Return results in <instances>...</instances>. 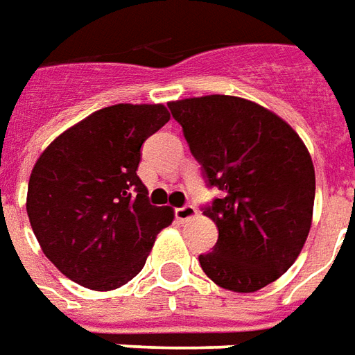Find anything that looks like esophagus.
<instances>
[{
  "mask_svg": "<svg viewBox=\"0 0 355 355\" xmlns=\"http://www.w3.org/2000/svg\"><path fill=\"white\" fill-rule=\"evenodd\" d=\"M196 215H198V211H196V207L190 205V203H186L182 207L175 209V216H177V220H180V223H186V220H190V218H193Z\"/></svg>",
  "mask_w": 355,
  "mask_h": 355,
  "instance_id": "esophagus-1",
  "label": "esophagus"
}]
</instances>
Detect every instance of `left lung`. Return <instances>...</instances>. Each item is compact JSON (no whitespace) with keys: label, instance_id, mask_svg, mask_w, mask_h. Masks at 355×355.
I'll return each instance as SVG.
<instances>
[{"label":"left lung","instance_id":"left-lung-1","mask_svg":"<svg viewBox=\"0 0 355 355\" xmlns=\"http://www.w3.org/2000/svg\"><path fill=\"white\" fill-rule=\"evenodd\" d=\"M209 188L218 228L203 272L224 289L254 293L285 274L312 226L315 173L291 125L245 98L209 94L167 104Z\"/></svg>","mask_w":355,"mask_h":355}]
</instances>
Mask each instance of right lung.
<instances>
[{
  "label": "right lung",
  "instance_id": "1",
  "mask_svg": "<svg viewBox=\"0 0 355 355\" xmlns=\"http://www.w3.org/2000/svg\"><path fill=\"white\" fill-rule=\"evenodd\" d=\"M163 104H116L70 127L35 162L26 211L43 253L72 282L112 291L139 274L173 209L137 175L144 140L169 121Z\"/></svg>",
  "mask_w": 355,
  "mask_h": 355
}]
</instances>
